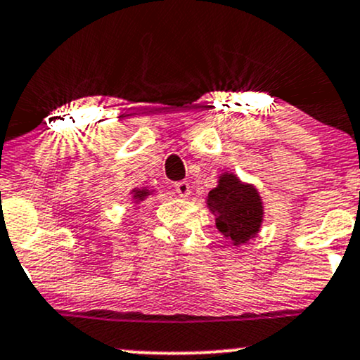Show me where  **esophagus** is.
<instances>
[{
	"mask_svg": "<svg viewBox=\"0 0 360 360\" xmlns=\"http://www.w3.org/2000/svg\"><path fill=\"white\" fill-rule=\"evenodd\" d=\"M174 191H176L181 198H186V196H189V193H191V189H189L188 181H179V183L174 184Z\"/></svg>",
	"mask_w": 360,
	"mask_h": 360,
	"instance_id": "1",
	"label": "esophagus"
}]
</instances>
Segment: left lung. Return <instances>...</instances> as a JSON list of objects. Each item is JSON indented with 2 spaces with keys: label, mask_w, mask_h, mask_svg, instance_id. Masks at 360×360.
Listing matches in <instances>:
<instances>
[{
  "label": "left lung",
  "mask_w": 360,
  "mask_h": 360,
  "mask_svg": "<svg viewBox=\"0 0 360 360\" xmlns=\"http://www.w3.org/2000/svg\"><path fill=\"white\" fill-rule=\"evenodd\" d=\"M215 225L232 246L239 248L259 234L264 219L263 200L255 184L244 183L238 174L222 172L217 186L205 198Z\"/></svg>",
  "instance_id": "1"
}]
</instances>
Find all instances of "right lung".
Returning <instances> with one entry per match:
<instances>
[{"instance_id": "1", "label": "right lung", "mask_w": 360, "mask_h": 360, "mask_svg": "<svg viewBox=\"0 0 360 360\" xmlns=\"http://www.w3.org/2000/svg\"><path fill=\"white\" fill-rule=\"evenodd\" d=\"M155 195V189H150V188H135L131 191V200H133V205H140L141 201L145 198H148V196Z\"/></svg>"}]
</instances>
